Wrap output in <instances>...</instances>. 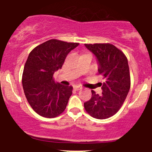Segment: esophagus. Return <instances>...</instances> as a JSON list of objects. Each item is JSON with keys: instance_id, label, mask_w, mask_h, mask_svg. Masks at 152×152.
<instances>
[{"instance_id": "obj_1", "label": "esophagus", "mask_w": 152, "mask_h": 152, "mask_svg": "<svg viewBox=\"0 0 152 152\" xmlns=\"http://www.w3.org/2000/svg\"><path fill=\"white\" fill-rule=\"evenodd\" d=\"M73 88L76 90H80V89H82V87L80 85H76V86H74V87H73Z\"/></svg>"}]
</instances>
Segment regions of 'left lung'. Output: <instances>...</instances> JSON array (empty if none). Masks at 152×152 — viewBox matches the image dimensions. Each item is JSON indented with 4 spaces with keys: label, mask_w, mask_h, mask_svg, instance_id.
<instances>
[{
    "label": "left lung",
    "mask_w": 152,
    "mask_h": 152,
    "mask_svg": "<svg viewBox=\"0 0 152 152\" xmlns=\"http://www.w3.org/2000/svg\"><path fill=\"white\" fill-rule=\"evenodd\" d=\"M95 55L99 74L104 79L101 83L102 94L92 90V97L84 106L92 117L106 119L115 114L124 104L130 89L128 60L121 50L111 44H85Z\"/></svg>",
    "instance_id": "left-lung-1"
}]
</instances>
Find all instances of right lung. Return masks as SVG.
<instances>
[{"label":"right lung","mask_w":152,"mask_h":152,"mask_svg":"<svg viewBox=\"0 0 152 152\" xmlns=\"http://www.w3.org/2000/svg\"><path fill=\"white\" fill-rule=\"evenodd\" d=\"M79 43L50 39L29 53L23 73L22 84L27 101L34 110L45 118H55L66 108L73 87L55 82L53 73Z\"/></svg>","instance_id":"obj_1"}]
</instances>
